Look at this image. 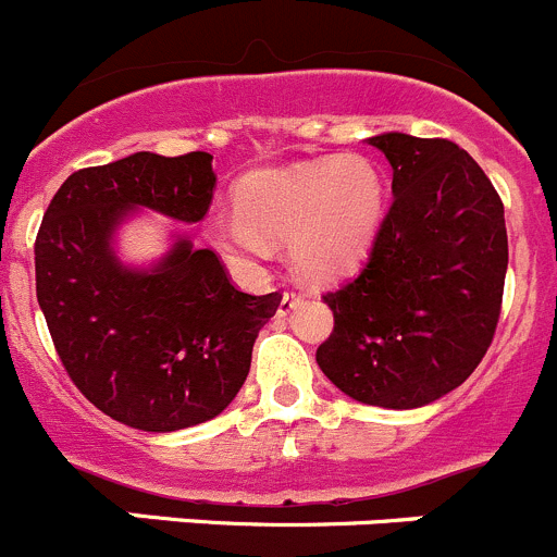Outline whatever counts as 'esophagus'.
<instances>
[{"instance_id":"34e87169","label":"esophagus","mask_w":557,"mask_h":557,"mask_svg":"<svg viewBox=\"0 0 557 557\" xmlns=\"http://www.w3.org/2000/svg\"><path fill=\"white\" fill-rule=\"evenodd\" d=\"M300 300V295L295 293V289H284V295H282V304H278V314L282 317H287L289 311L295 309V304H298Z\"/></svg>"}]
</instances>
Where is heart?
Segmentation results:
<instances>
[{
	"mask_svg": "<svg viewBox=\"0 0 557 557\" xmlns=\"http://www.w3.org/2000/svg\"><path fill=\"white\" fill-rule=\"evenodd\" d=\"M385 177L369 158L262 169L237 188V213H215L210 235L237 259L268 257L270 240L293 243L306 275L333 278L361 262L385 215Z\"/></svg>",
	"mask_w": 557,
	"mask_h": 557,
	"instance_id": "obj_1",
	"label": "heart"
}]
</instances>
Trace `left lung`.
<instances>
[{"label": "left lung", "instance_id": "1", "mask_svg": "<svg viewBox=\"0 0 557 557\" xmlns=\"http://www.w3.org/2000/svg\"><path fill=\"white\" fill-rule=\"evenodd\" d=\"M394 202L367 264L333 293L317 363L363 405L412 410L473 374L495 336L508 237L484 169L448 139L383 134Z\"/></svg>", "mask_w": 557, "mask_h": 557}]
</instances>
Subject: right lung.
<instances>
[{"label": "right lung", "instance_id": "obj_1", "mask_svg": "<svg viewBox=\"0 0 557 557\" xmlns=\"http://www.w3.org/2000/svg\"><path fill=\"white\" fill-rule=\"evenodd\" d=\"M213 156L134 152L73 172L35 240V289L67 377L98 410L145 432L219 416L243 388L251 349L282 295L232 287L219 253L180 237L158 268L128 270L111 232L134 208L202 221Z\"/></svg>", "mask_w": 557, "mask_h": 557}]
</instances>
